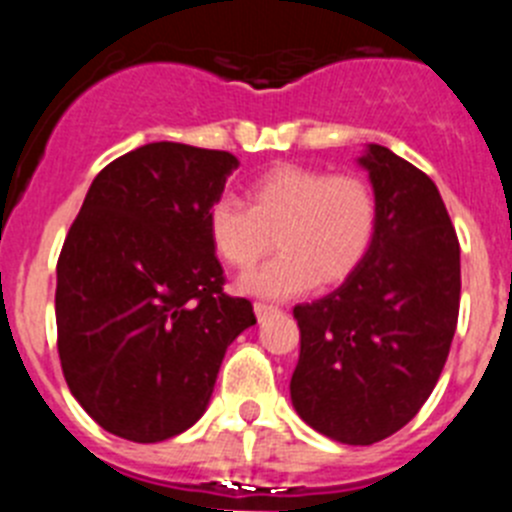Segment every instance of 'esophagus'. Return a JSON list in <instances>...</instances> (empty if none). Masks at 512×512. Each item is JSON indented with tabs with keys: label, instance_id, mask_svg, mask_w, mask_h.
I'll return each mask as SVG.
<instances>
[{
	"label": "esophagus",
	"instance_id": "obj_1",
	"mask_svg": "<svg viewBox=\"0 0 512 512\" xmlns=\"http://www.w3.org/2000/svg\"><path fill=\"white\" fill-rule=\"evenodd\" d=\"M253 312H256V318L264 320V318H269V315H277L279 307L266 305V302H256V305H253Z\"/></svg>",
	"mask_w": 512,
	"mask_h": 512
}]
</instances>
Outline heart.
<instances>
[{"mask_svg": "<svg viewBox=\"0 0 512 512\" xmlns=\"http://www.w3.org/2000/svg\"><path fill=\"white\" fill-rule=\"evenodd\" d=\"M377 233V194L361 176L277 166L253 179L248 207L217 197L207 235L220 259L251 269L277 243L279 256L238 282L248 295L282 300L346 282L366 259Z\"/></svg>", "mask_w": 512, "mask_h": 512, "instance_id": "b5f03b06", "label": "heart"}]
</instances>
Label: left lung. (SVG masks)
Here are the masks:
<instances>
[{
	"mask_svg": "<svg viewBox=\"0 0 512 512\" xmlns=\"http://www.w3.org/2000/svg\"><path fill=\"white\" fill-rule=\"evenodd\" d=\"M356 164L377 194V233L359 269L295 307L297 415L323 436L369 446L408 425L443 372L459 318L456 230L436 184L390 148Z\"/></svg>",
	"mask_w": 512,
	"mask_h": 512,
	"instance_id": "obj_1",
	"label": "left lung"
}]
</instances>
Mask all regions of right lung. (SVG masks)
Masks as SVG:
<instances>
[{
	"label": "right lung",
	"instance_id": "right-lung-1",
	"mask_svg": "<svg viewBox=\"0 0 512 512\" xmlns=\"http://www.w3.org/2000/svg\"><path fill=\"white\" fill-rule=\"evenodd\" d=\"M238 158L146 143L94 176L56 269L58 356L104 431L156 443L210 405L230 343L256 323L223 292L207 210Z\"/></svg>",
	"mask_w": 512,
	"mask_h": 512
}]
</instances>
